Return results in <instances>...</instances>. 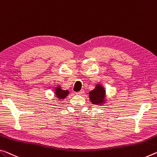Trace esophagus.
I'll return each mask as SVG.
<instances>
[{
	"instance_id": "34e87169",
	"label": "esophagus",
	"mask_w": 157,
	"mask_h": 157,
	"mask_svg": "<svg viewBox=\"0 0 157 157\" xmlns=\"http://www.w3.org/2000/svg\"><path fill=\"white\" fill-rule=\"evenodd\" d=\"M84 93V91L83 90V89H82L81 91H79V92H77V94H78V95H82V94Z\"/></svg>"
}]
</instances>
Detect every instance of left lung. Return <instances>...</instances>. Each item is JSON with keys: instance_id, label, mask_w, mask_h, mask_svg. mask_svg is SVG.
Here are the masks:
<instances>
[{"instance_id": "left-lung-1", "label": "left lung", "mask_w": 157, "mask_h": 157, "mask_svg": "<svg viewBox=\"0 0 157 157\" xmlns=\"http://www.w3.org/2000/svg\"><path fill=\"white\" fill-rule=\"evenodd\" d=\"M89 99L92 104L96 105H105L106 98L105 89L101 84H96L95 88L89 91Z\"/></svg>"}]
</instances>
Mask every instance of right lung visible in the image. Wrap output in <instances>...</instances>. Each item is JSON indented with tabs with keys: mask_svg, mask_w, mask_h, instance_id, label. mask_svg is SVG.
I'll use <instances>...</instances> for the list:
<instances>
[{
	"mask_svg": "<svg viewBox=\"0 0 157 157\" xmlns=\"http://www.w3.org/2000/svg\"><path fill=\"white\" fill-rule=\"evenodd\" d=\"M54 96L56 97L57 100L59 101H63L67 96L69 94L68 90H63L61 89V85H57L55 88H54Z\"/></svg>",
	"mask_w": 157,
	"mask_h": 157,
	"instance_id": "1",
	"label": "right lung"
}]
</instances>
